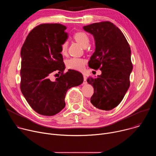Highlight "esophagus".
<instances>
[{
    "label": "esophagus",
    "mask_w": 156,
    "mask_h": 156,
    "mask_svg": "<svg viewBox=\"0 0 156 156\" xmlns=\"http://www.w3.org/2000/svg\"><path fill=\"white\" fill-rule=\"evenodd\" d=\"M83 78H84L83 84H87V81H86V76L84 75H83Z\"/></svg>",
    "instance_id": "esophagus-1"
}]
</instances>
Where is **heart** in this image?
I'll list each match as a JSON object with an SVG mask.
<instances>
[{
    "instance_id": "heart-1",
    "label": "heart",
    "mask_w": 156,
    "mask_h": 156,
    "mask_svg": "<svg viewBox=\"0 0 156 156\" xmlns=\"http://www.w3.org/2000/svg\"><path fill=\"white\" fill-rule=\"evenodd\" d=\"M73 37L76 40V41L80 43L83 48H86V46H87L89 42H90V37H89L88 35L85 32L83 31L76 32L73 35ZM67 42L65 41L61 44L60 49L61 53L62 54H66V51H67ZM85 63L86 61L83 58L78 57H72L66 60V66L70 69L81 71L83 70Z\"/></svg>"
}]
</instances>
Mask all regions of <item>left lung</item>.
Returning <instances> with one entry per match:
<instances>
[{"mask_svg":"<svg viewBox=\"0 0 156 156\" xmlns=\"http://www.w3.org/2000/svg\"><path fill=\"white\" fill-rule=\"evenodd\" d=\"M83 29L95 40V51L88 66L102 72L96 78L87 80L94 87L90 101L99 109L110 110L121 102L129 87L133 70L129 45L120 30L110 21L93 23Z\"/></svg>","mask_w":156,"mask_h":156,"instance_id":"8db88e82","label":"left lung"}]
</instances>
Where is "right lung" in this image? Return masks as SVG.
Listing matches in <instances>:
<instances>
[{
    "label": "right lung",
    "mask_w": 156,
    "mask_h": 156,
    "mask_svg": "<svg viewBox=\"0 0 156 156\" xmlns=\"http://www.w3.org/2000/svg\"><path fill=\"white\" fill-rule=\"evenodd\" d=\"M66 29L58 23L39 25L28 34L21 48V91L31 108L42 115L60 112L69 89L83 82V75L77 71L63 73L60 45L68 38ZM55 71L61 75L52 81L50 77Z\"/></svg>",
    "instance_id": "add662e5"
}]
</instances>
